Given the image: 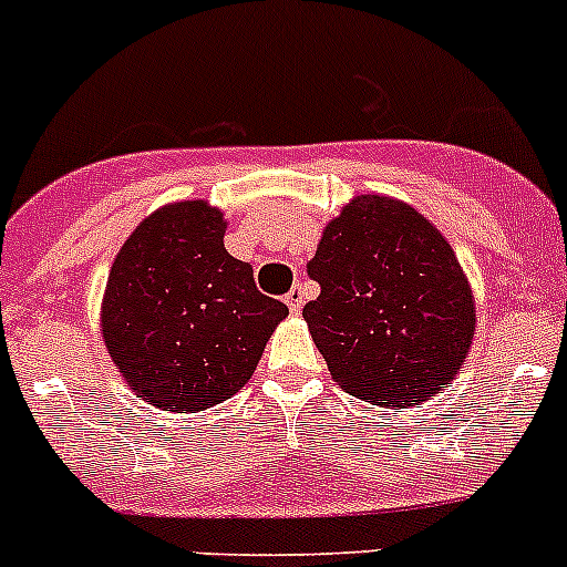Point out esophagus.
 <instances>
[{"label":"esophagus","mask_w":567,"mask_h":567,"mask_svg":"<svg viewBox=\"0 0 567 567\" xmlns=\"http://www.w3.org/2000/svg\"><path fill=\"white\" fill-rule=\"evenodd\" d=\"M285 305L290 307V312H296V316H299V312H301V305H305V301H301V290H299V288L290 290V293L285 296Z\"/></svg>","instance_id":"obj_1"}]
</instances>
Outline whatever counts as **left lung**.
Segmentation results:
<instances>
[{
  "label": "left lung",
  "instance_id": "left-lung-1",
  "mask_svg": "<svg viewBox=\"0 0 567 567\" xmlns=\"http://www.w3.org/2000/svg\"><path fill=\"white\" fill-rule=\"evenodd\" d=\"M307 271L321 296L301 316L346 393L401 410L454 382L476 334L474 290L415 207L354 196L323 227Z\"/></svg>",
  "mask_w": 567,
  "mask_h": 567
}]
</instances>
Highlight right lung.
<instances>
[{
    "mask_svg": "<svg viewBox=\"0 0 567 567\" xmlns=\"http://www.w3.org/2000/svg\"><path fill=\"white\" fill-rule=\"evenodd\" d=\"M227 218L205 199L157 207L115 255L99 327L137 399L199 412L238 393L288 316L249 262L224 249Z\"/></svg>",
    "mask_w": 567,
    "mask_h": 567,
    "instance_id": "add662e5",
    "label": "right lung"
}]
</instances>
